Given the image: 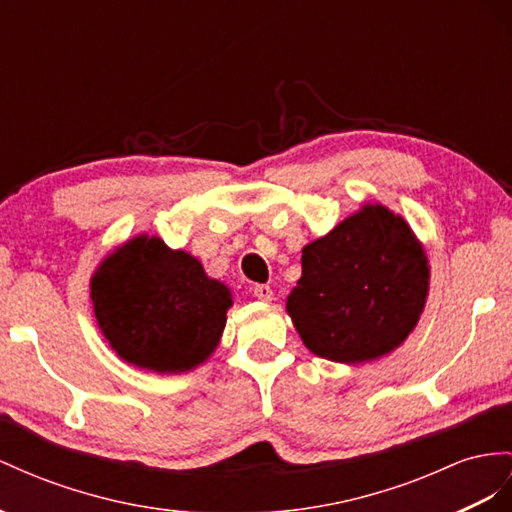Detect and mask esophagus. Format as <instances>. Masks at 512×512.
<instances>
[{"mask_svg": "<svg viewBox=\"0 0 512 512\" xmlns=\"http://www.w3.org/2000/svg\"><path fill=\"white\" fill-rule=\"evenodd\" d=\"M253 296L261 303H270L272 300V287L270 285H255L253 287Z\"/></svg>", "mask_w": 512, "mask_h": 512, "instance_id": "obj_1", "label": "esophagus"}]
</instances>
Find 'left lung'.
<instances>
[{"instance_id": "8db88e82", "label": "left lung", "mask_w": 512, "mask_h": 512, "mask_svg": "<svg viewBox=\"0 0 512 512\" xmlns=\"http://www.w3.org/2000/svg\"><path fill=\"white\" fill-rule=\"evenodd\" d=\"M303 274L287 296L303 344L322 359L359 365L404 344L426 307L424 244L400 214L363 203L303 248Z\"/></svg>"}]
</instances>
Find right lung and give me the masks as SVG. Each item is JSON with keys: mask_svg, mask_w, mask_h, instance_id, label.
Here are the masks:
<instances>
[{"mask_svg": "<svg viewBox=\"0 0 512 512\" xmlns=\"http://www.w3.org/2000/svg\"><path fill=\"white\" fill-rule=\"evenodd\" d=\"M99 331L125 363L155 374L199 368L220 344L231 290L186 251L140 233L101 259L90 279Z\"/></svg>", "mask_w": 512, "mask_h": 512, "instance_id": "1", "label": "right lung"}]
</instances>
